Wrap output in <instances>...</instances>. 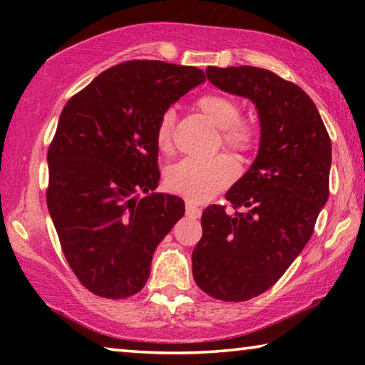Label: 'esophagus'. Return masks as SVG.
<instances>
[{
  "mask_svg": "<svg viewBox=\"0 0 365 365\" xmlns=\"http://www.w3.org/2000/svg\"><path fill=\"white\" fill-rule=\"evenodd\" d=\"M187 215H190V217L197 219L201 215V209L197 207L195 202H187Z\"/></svg>",
  "mask_w": 365,
  "mask_h": 365,
  "instance_id": "obj_1",
  "label": "esophagus"
}]
</instances>
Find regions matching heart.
<instances>
[{
	"instance_id": "1",
	"label": "heart",
	"mask_w": 365,
	"mask_h": 365,
	"mask_svg": "<svg viewBox=\"0 0 365 365\" xmlns=\"http://www.w3.org/2000/svg\"><path fill=\"white\" fill-rule=\"evenodd\" d=\"M195 104L197 110L219 127L222 145L242 153L255 146L257 127L248 117L242 115V104L237 98L212 91L197 98ZM174 127L175 110L165 109L156 125V145L160 151L170 150ZM237 175V165L225 154L209 159L187 158L170 165L165 172V183L172 191L188 200L206 201L232 185Z\"/></svg>"
}]
</instances>
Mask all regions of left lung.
<instances>
[{"label": "left lung", "mask_w": 365, "mask_h": 365, "mask_svg": "<svg viewBox=\"0 0 365 365\" xmlns=\"http://www.w3.org/2000/svg\"><path fill=\"white\" fill-rule=\"evenodd\" d=\"M206 73L220 90L250 98L261 119L257 158L225 195L232 211L205 209L191 256L202 292L240 302L275 285L312 237L330 193L331 141L296 83L252 66H209Z\"/></svg>", "instance_id": "8db88e82"}]
</instances>
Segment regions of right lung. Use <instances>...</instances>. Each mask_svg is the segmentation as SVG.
<instances>
[{
	"label": "right lung",
	"mask_w": 365,
	"mask_h": 365,
	"mask_svg": "<svg viewBox=\"0 0 365 365\" xmlns=\"http://www.w3.org/2000/svg\"><path fill=\"white\" fill-rule=\"evenodd\" d=\"M202 82L193 66L132 59L66 103L48 148L46 205L67 264L93 294H137L185 214L182 197L138 193L158 188L160 114Z\"/></svg>",
	"instance_id": "add662e5"
}]
</instances>
